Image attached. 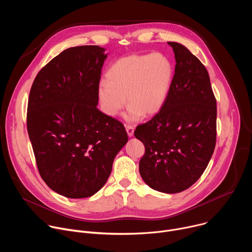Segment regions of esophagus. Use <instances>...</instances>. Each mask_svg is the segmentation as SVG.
Returning <instances> with one entry per match:
<instances>
[{
    "label": "esophagus",
    "instance_id": "obj_1",
    "mask_svg": "<svg viewBox=\"0 0 252 252\" xmlns=\"http://www.w3.org/2000/svg\"><path fill=\"white\" fill-rule=\"evenodd\" d=\"M126 133L129 137H131L133 135V132H134V128L132 126H126Z\"/></svg>",
    "mask_w": 252,
    "mask_h": 252
}]
</instances>
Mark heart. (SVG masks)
Returning <instances> with one entry per match:
<instances>
[{"label":"heart","instance_id":"b5f03b06","mask_svg":"<svg viewBox=\"0 0 252 252\" xmlns=\"http://www.w3.org/2000/svg\"><path fill=\"white\" fill-rule=\"evenodd\" d=\"M105 77L96 91L101 111L116 117L127 100L125 120L135 123L143 115L155 116L162 109L171 90L174 66L160 53L130 55L116 61Z\"/></svg>","mask_w":252,"mask_h":252}]
</instances>
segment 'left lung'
Wrapping results in <instances>:
<instances>
[{
  "label": "left lung",
  "instance_id": "obj_1",
  "mask_svg": "<svg viewBox=\"0 0 252 252\" xmlns=\"http://www.w3.org/2000/svg\"><path fill=\"white\" fill-rule=\"evenodd\" d=\"M175 58L168 97L159 113L134 136L146 148L139 173L150 188L177 193L205 170L217 139V100L205 66L184 45L167 42Z\"/></svg>",
  "mask_w": 252,
  "mask_h": 252
}]
</instances>
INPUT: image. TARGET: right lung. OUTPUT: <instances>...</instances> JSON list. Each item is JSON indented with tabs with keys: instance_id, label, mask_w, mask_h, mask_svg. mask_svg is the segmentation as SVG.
I'll list each match as a JSON object with an SVG mask.
<instances>
[{
	"instance_id": "add662e5",
	"label": "right lung",
	"mask_w": 252,
	"mask_h": 252,
	"mask_svg": "<svg viewBox=\"0 0 252 252\" xmlns=\"http://www.w3.org/2000/svg\"><path fill=\"white\" fill-rule=\"evenodd\" d=\"M104 52L64 50L39 71L30 92L27 126L39 172L68 198L96 193L128 139L124 125L96 107Z\"/></svg>"
}]
</instances>
